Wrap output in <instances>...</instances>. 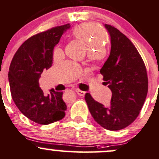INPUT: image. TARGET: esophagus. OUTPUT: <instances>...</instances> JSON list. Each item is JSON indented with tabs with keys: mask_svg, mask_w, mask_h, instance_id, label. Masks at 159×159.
Wrapping results in <instances>:
<instances>
[{
	"mask_svg": "<svg viewBox=\"0 0 159 159\" xmlns=\"http://www.w3.org/2000/svg\"><path fill=\"white\" fill-rule=\"evenodd\" d=\"M76 93H77V94L80 96H84L85 94H86V93H85V92L80 90V89H76Z\"/></svg>",
	"mask_w": 159,
	"mask_h": 159,
	"instance_id": "34e87169",
	"label": "esophagus"
}]
</instances>
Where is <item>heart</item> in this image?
<instances>
[{"mask_svg": "<svg viewBox=\"0 0 159 159\" xmlns=\"http://www.w3.org/2000/svg\"><path fill=\"white\" fill-rule=\"evenodd\" d=\"M73 34L78 38L86 42L90 51L104 50L102 47V40L105 34L99 27L91 24H84L76 27L73 30ZM60 53L61 50L59 47H56L53 50V56L56 57Z\"/></svg>", "mask_w": 159, "mask_h": 159, "instance_id": "heart-1", "label": "heart"}]
</instances>
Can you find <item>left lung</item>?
<instances>
[{
    "label": "left lung",
    "mask_w": 159,
    "mask_h": 159,
    "mask_svg": "<svg viewBox=\"0 0 159 159\" xmlns=\"http://www.w3.org/2000/svg\"><path fill=\"white\" fill-rule=\"evenodd\" d=\"M110 36L109 57L100 70L103 85L112 91L110 105L96 102L89 93L85 100L94 120L104 129H122L138 117L148 93V76L142 57L126 36L104 24Z\"/></svg>",
    "instance_id": "left-lung-1"
}]
</instances>
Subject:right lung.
<instances>
[{"label": "right lung", "instance_id": "add662e5", "mask_svg": "<svg viewBox=\"0 0 159 159\" xmlns=\"http://www.w3.org/2000/svg\"><path fill=\"white\" fill-rule=\"evenodd\" d=\"M70 24L53 27L26 40L14 54L8 73L12 99L19 110L36 123L48 125L65 116L66 105L63 93L50 91L45 95L39 79L53 63L54 47Z\"/></svg>", "mask_w": 159, "mask_h": 159}]
</instances>
